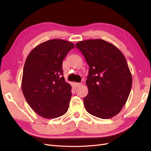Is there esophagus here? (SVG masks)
I'll return each instance as SVG.
<instances>
[{"label": "esophagus", "mask_w": 151, "mask_h": 151, "mask_svg": "<svg viewBox=\"0 0 151 151\" xmlns=\"http://www.w3.org/2000/svg\"><path fill=\"white\" fill-rule=\"evenodd\" d=\"M82 84H83V83H75V85H76V87H79V86H81Z\"/></svg>", "instance_id": "1"}]
</instances>
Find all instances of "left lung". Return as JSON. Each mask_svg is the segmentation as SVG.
Segmentation results:
<instances>
[{
    "label": "left lung",
    "instance_id": "1",
    "mask_svg": "<svg viewBox=\"0 0 151 151\" xmlns=\"http://www.w3.org/2000/svg\"><path fill=\"white\" fill-rule=\"evenodd\" d=\"M89 66L84 107L91 115L108 119L119 113L132 88V77L126 59L115 45L101 39L76 45Z\"/></svg>",
    "mask_w": 151,
    "mask_h": 151
}]
</instances>
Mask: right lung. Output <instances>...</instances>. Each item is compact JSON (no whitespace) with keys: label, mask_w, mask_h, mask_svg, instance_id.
I'll use <instances>...</instances> for the list:
<instances>
[{"label":"right lung","mask_w":151,"mask_h":151,"mask_svg":"<svg viewBox=\"0 0 151 151\" xmlns=\"http://www.w3.org/2000/svg\"><path fill=\"white\" fill-rule=\"evenodd\" d=\"M74 45L53 39L38 45L27 57L21 88L30 107L48 119L67 111L72 96L71 86L63 76L62 62Z\"/></svg>","instance_id":"add662e5"}]
</instances>
